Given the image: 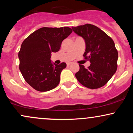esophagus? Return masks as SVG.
Instances as JSON below:
<instances>
[{
  "mask_svg": "<svg viewBox=\"0 0 133 133\" xmlns=\"http://www.w3.org/2000/svg\"><path fill=\"white\" fill-rule=\"evenodd\" d=\"M72 64V62H68V63H67V65H68V66H69V65H71V64Z\"/></svg>",
  "mask_w": 133,
  "mask_h": 133,
  "instance_id": "esophagus-1",
  "label": "esophagus"
}]
</instances>
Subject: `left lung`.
I'll list each match as a JSON object with an SVG mask.
<instances>
[{"mask_svg": "<svg viewBox=\"0 0 133 133\" xmlns=\"http://www.w3.org/2000/svg\"><path fill=\"white\" fill-rule=\"evenodd\" d=\"M76 34L84 39L83 56L91 62L88 69L79 64L76 77L84 86L97 89L104 86L117 70L118 53L114 41L99 27L87 24L72 27Z\"/></svg>", "mask_w": 133, "mask_h": 133, "instance_id": "8db88e82", "label": "left lung"}]
</instances>
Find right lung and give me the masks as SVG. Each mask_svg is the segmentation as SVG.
I'll use <instances>...</instances> for the list:
<instances>
[{"mask_svg":"<svg viewBox=\"0 0 133 133\" xmlns=\"http://www.w3.org/2000/svg\"><path fill=\"white\" fill-rule=\"evenodd\" d=\"M72 32L68 27H42L23 41L18 55L19 69L25 81L34 89L45 92L59 84L66 64L52 63L51 53L59 51L62 42Z\"/></svg>","mask_w":133,"mask_h":133,"instance_id":"add662e5","label":"right lung"}]
</instances>
